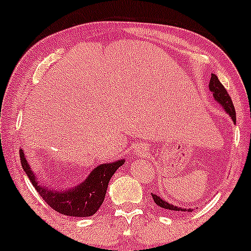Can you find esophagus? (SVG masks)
Returning <instances> with one entry per match:
<instances>
[{"label":"esophagus","instance_id":"1","mask_svg":"<svg viewBox=\"0 0 251 251\" xmlns=\"http://www.w3.org/2000/svg\"><path fill=\"white\" fill-rule=\"evenodd\" d=\"M137 152H138L140 156H143L145 153V150H144V149H139V150H137Z\"/></svg>","mask_w":251,"mask_h":251}]
</instances>
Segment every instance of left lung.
<instances>
[{"mask_svg": "<svg viewBox=\"0 0 251 251\" xmlns=\"http://www.w3.org/2000/svg\"><path fill=\"white\" fill-rule=\"evenodd\" d=\"M208 88H210L212 94H213L214 100H216L217 102L224 108V111L230 115V118L232 119L233 124H236V111H235V107H233L232 101H231L230 95L227 94L226 89L223 87V84L220 83L218 77L214 75V74H212ZM151 195H152L153 201H155L159 207L164 208V210L172 211V212H192V208L178 207V206H175L173 205V203H169L168 201H166V200L162 199V198L158 197V195L152 194V193H151Z\"/></svg>", "mask_w": 251, "mask_h": 251, "instance_id": "8db88e82", "label": "left lung"}]
</instances>
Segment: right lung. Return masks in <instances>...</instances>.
<instances>
[{
    "mask_svg": "<svg viewBox=\"0 0 251 251\" xmlns=\"http://www.w3.org/2000/svg\"><path fill=\"white\" fill-rule=\"evenodd\" d=\"M20 161L33 187L46 203L52 210L69 217H90L96 213L106 197L109 180L117 169L125 163V159H119L112 163L100 164L93 169L88 177L78 186L71 187L67 191H57L38 182L37 176L32 172L24 150H20Z\"/></svg>",
    "mask_w": 251,
    "mask_h": 251,
    "instance_id": "add662e5",
    "label": "right lung"
}]
</instances>
